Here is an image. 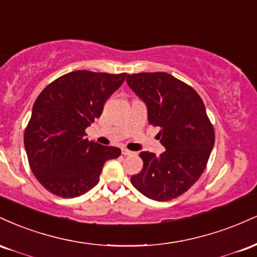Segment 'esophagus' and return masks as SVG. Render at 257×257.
<instances>
[{
	"mask_svg": "<svg viewBox=\"0 0 257 257\" xmlns=\"http://www.w3.org/2000/svg\"><path fill=\"white\" fill-rule=\"evenodd\" d=\"M122 155H124V156H133V155H135V152L129 151V150H126V149H122Z\"/></svg>",
	"mask_w": 257,
	"mask_h": 257,
	"instance_id": "obj_1",
	"label": "esophagus"
}]
</instances>
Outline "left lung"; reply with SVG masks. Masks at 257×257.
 I'll return each instance as SVG.
<instances>
[{"label":"left lung","instance_id":"1","mask_svg":"<svg viewBox=\"0 0 257 257\" xmlns=\"http://www.w3.org/2000/svg\"><path fill=\"white\" fill-rule=\"evenodd\" d=\"M128 85L147 106L149 123L159 126L166 151H144V168L131 178L149 198L166 202L185 193L205 170L215 143L204 102L191 85L166 72L128 75Z\"/></svg>","mask_w":257,"mask_h":257}]
</instances>
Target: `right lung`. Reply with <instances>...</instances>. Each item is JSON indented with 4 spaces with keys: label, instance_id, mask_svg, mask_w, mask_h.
<instances>
[{
    "label": "right lung",
    "instance_id": "right-lung-1",
    "mask_svg": "<svg viewBox=\"0 0 257 257\" xmlns=\"http://www.w3.org/2000/svg\"><path fill=\"white\" fill-rule=\"evenodd\" d=\"M125 77L78 70L37 96L24 144L32 173L47 191L63 198L84 194L99 182L105 162L119 157L117 147L88 140L85 129L101 116L106 100Z\"/></svg>",
    "mask_w": 257,
    "mask_h": 257
}]
</instances>
